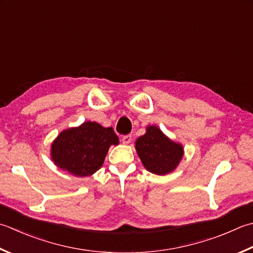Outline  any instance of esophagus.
<instances>
[{"mask_svg":"<svg viewBox=\"0 0 253 253\" xmlns=\"http://www.w3.org/2000/svg\"><path fill=\"white\" fill-rule=\"evenodd\" d=\"M122 141H123V143H125V145H128V143H129V142L131 141V135H125V136H123Z\"/></svg>","mask_w":253,"mask_h":253,"instance_id":"1","label":"esophagus"}]
</instances>
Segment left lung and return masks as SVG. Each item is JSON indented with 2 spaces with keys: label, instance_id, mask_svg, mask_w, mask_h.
I'll return each instance as SVG.
<instances>
[{
  "label": "left lung",
  "instance_id": "8db88e82",
  "mask_svg": "<svg viewBox=\"0 0 253 253\" xmlns=\"http://www.w3.org/2000/svg\"><path fill=\"white\" fill-rule=\"evenodd\" d=\"M136 150L146 169L158 175L174 170L183 157L180 143L171 141L156 126H149L145 135L138 138Z\"/></svg>",
  "mask_w": 253,
  "mask_h": 253
}]
</instances>
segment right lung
<instances>
[{
	"label": "right lung",
	"instance_id": "1",
	"mask_svg": "<svg viewBox=\"0 0 253 253\" xmlns=\"http://www.w3.org/2000/svg\"><path fill=\"white\" fill-rule=\"evenodd\" d=\"M118 142L112 127L85 122L58 136L51 146V157L60 169L76 176H88L102 167L108 148Z\"/></svg>",
	"mask_w": 253,
	"mask_h": 253
}]
</instances>
